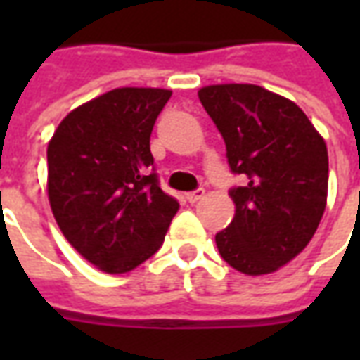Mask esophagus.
Returning <instances> with one entry per match:
<instances>
[{
    "instance_id": "obj_1",
    "label": "esophagus",
    "mask_w": 360,
    "mask_h": 360,
    "mask_svg": "<svg viewBox=\"0 0 360 360\" xmlns=\"http://www.w3.org/2000/svg\"><path fill=\"white\" fill-rule=\"evenodd\" d=\"M204 195H206V191L204 188H196V191H193V193H187V200L188 202H198L200 198H204Z\"/></svg>"
}]
</instances>
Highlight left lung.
Masks as SVG:
<instances>
[{
  "instance_id": "1",
  "label": "left lung",
  "mask_w": 360,
  "mask_h": 360,
  "mask_svg": "<svg viewBox=\"0 0 360 360\" xmlns=\"http://www.w3.org/2000/svg\"><path fill=\"white\" fill-rule=\"evenodd\" d=\"M226 141L233 187L231 224L216 233L221 258L247 276L271 274L301 252L322 219L328 148L304 111L257 84L198 90Z\"/></svg>"
}]
</instances>
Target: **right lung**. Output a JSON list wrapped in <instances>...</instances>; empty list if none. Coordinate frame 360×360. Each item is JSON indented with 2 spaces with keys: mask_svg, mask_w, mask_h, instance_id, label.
I'll return each mask as SVG.
<instances>
[{
  "mask_svg": "<svg viewBox=\"0 0 360 360\" xmlns=\"http://www.w3.org/2000/svg\"><path fill=\"white\" fill-rule=\"evenodd\" d=\"M172 90L115 89L82 103L48 144V196L65 239L108 274L164 243L179 202L162 191L150 134Z\"/></svg>",
  "mask_w": 360,
  "mask_h": 360,
  "instance_id": "right-lung-1",
  "label": "right lung"
}]
</instances>
